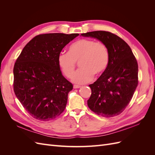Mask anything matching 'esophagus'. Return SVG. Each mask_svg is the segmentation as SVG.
<instances>
[{
	"label": "esophagus",
	"instance_id": "obj_1",
	"mask_svg": "<svg viewBox=\"0 0 155 155\" xmlns=\"http://www.w3.org/2000/svg\"><path fill=\"white\" fill-rule=\"evenodd\" d=\"M73 87H74V88H81V87L79 86V85H74L73 86Z\"/></svg>",
	"mask_w": 155,
	"mask_h": 155
}]
</instances>
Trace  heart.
<instances>
[{
  "label": "heart",
  "instance_id": "obj_1",
  "mask_svg": "<svg viewBox=\"0 0 155 155\" xmlns=\"http://www.w3.org/2000/svg\"><path fill=\"white\" fill-rule=\"evenodd\" d=\"M109 61L107 46L92 39H82L69 46L68 53L60 54L58 63L63 74L71 78L75 71L76 63L81 68L72 78L74 83L85 84L91 81L94 74L100 75L105 71Z\"/></svg>",
  "mask_w": 155,
  "mask_h": 155
}]
</instances>
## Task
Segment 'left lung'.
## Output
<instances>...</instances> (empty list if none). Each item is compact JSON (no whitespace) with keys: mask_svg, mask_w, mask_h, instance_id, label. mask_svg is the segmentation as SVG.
Returning a JSON list of instances; mask_svg holds the SVG:
<instances>
[{"mask_svg":"<svg viewBox=\"0 0 155 155\" xmlns=\"http://www.w3.org/2000/svg\"><path fill=\"white\" fill-rule=\"evenodd\" d=\"M101 41L109 50V61L101 76L89 85L91 96L87 101L96 114L109 118L122 112L138 86V67L130 46L114 34L94 31L81 34Z\"/></svg>","mask_w":155,"mask_h":155,"instance_id":"8db88e82","label":"left lung"}]
</instances>
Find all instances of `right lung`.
<instances>
[{
  "label": "right lung",
  "instance_id": "1",
  "mask_svg": "<svg viewBox=\"0 0 155 155\" xmlns=\"http://www.w3.org/2000/svg\"><path fill=\"white\" fill-rule=\"evenodd\" d=\"M78 34H41L23 48L13 68V90L26 110L37 120L55 118L66 107L72 84L58 66L62 49Z\"/></svg>",
  "mask_w": 155,
  "mask_h": 155
}]
</instances>
